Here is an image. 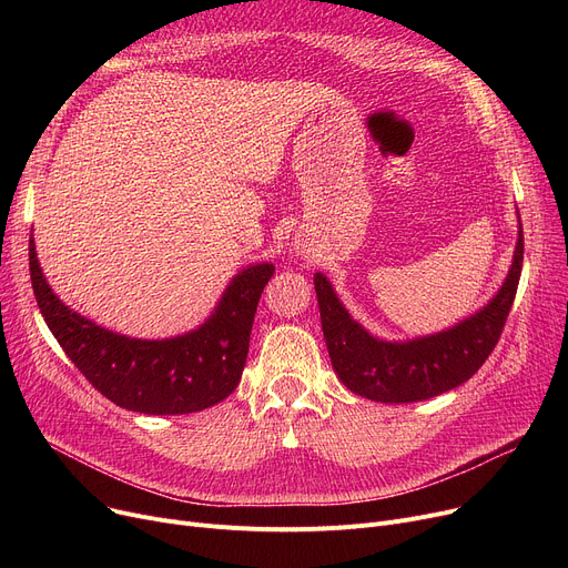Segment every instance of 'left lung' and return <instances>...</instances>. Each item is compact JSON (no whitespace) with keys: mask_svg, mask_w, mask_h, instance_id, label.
I'll return each mask as SVG.
<instances>
[{"mask_svg":"<svg viewBox=\"0 0 568 568\" xmlns=\"http://www.w3.org/2000/svg\"><path fill=\"white\" fill-rule=\"evenodd\" d=\"M523 230L511 272L495 300L449 332L407 343H384L356 324L322 274L315 292L322 332L336 375L349 392L377 403H416L452 392L479 371L495 349L514 306L523 272Z\"/></svg>","mask_w":568,"mask_h":568,"instance_id":"8db88e82","label":"left lung"}]
</instances>
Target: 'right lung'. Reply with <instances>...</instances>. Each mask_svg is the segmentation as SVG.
<instances>
[{
  "mask_svg": "<svg viewBox=\"0 0 568 568\" xmlns=\"http://www.w3.org/2000/svg\"><path fill=\"white\" fill-rule=\"evenodd\" d=\"M29 276L52 336L108 400L142 414H191L227 398L246 366L251 329L272 264L248 266L200 329L170 341H135L71 313L45 283L29 239Z\"/></svg>",
  "mask_w": 568,
  "mask_h": 568,
  "instance_id": "1",
  "label": "right lung"
}]
</instances>
